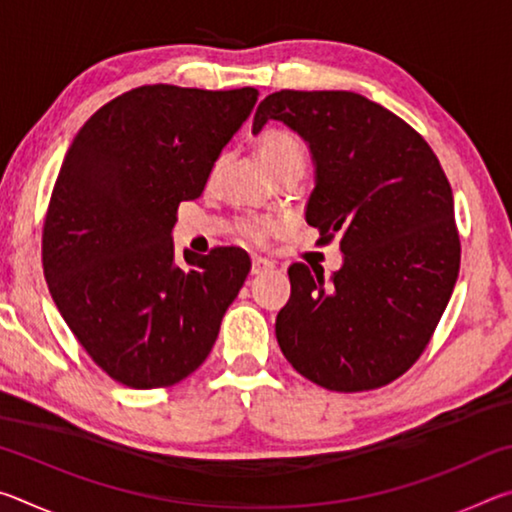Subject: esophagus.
<instances>
[{
	"label": "esophagus",
	"instance_id": "1",
	"mask_svg": "<svg viewBox=\"0 0 512 512\" xmlns=\"http://www.w3.org/2000/svg\"><path fill=\"white\" fill-rule=\"evenodd\" d=\"M273 264L268 262V259H262V257H253V268H250V273L253 275H262L266 271H271Z\"/></svg>",
	"mask_w": 512,
	"mask_h": 512
}]
</instances>
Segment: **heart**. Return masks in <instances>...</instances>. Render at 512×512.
Here are the masks:
<instances>
[{
	"instance_id": "obj_1",
	"label": "heart",
	"mask_w": 512,
	"mask_h": 512,
	"mask_svg": "<svg viewBox=\"0 0 512 512\" xmlns=\"http://www.w3.org/2000/svg\"><path fill=\"white\" fill-rule=\"evenodd\" d=\"M255 155L257 162L262 164V169L271 178L282 176L287 171H302L307 160L305 144L287 128H266L264 133H259L255 140ZM241 230L250 239H262L268 232V225L259 221H246L241 225Z\"/></svg>"
}]
</instances>
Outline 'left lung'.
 <instances>
[{
    "mask_svg": "<svg viewBox=\"0 0 512 512\" xmlns=\"http://www.w3.org/2000/svg\"><path fill=\"white\" fill-rule=\"evenodd\" d=\"M282 121L309 146L314 192L305 210L343 264H291V298L275 320L284 357L339 393L391 384L427 348L452 298L461 241L454 196L429 144L391 110L341 90L273 92L253 133Z\"/></svg>",
    "mask_w": 512,
    "mask_h": 512,
    "instance_id": "obj_1",
    "label": "left lung"
}]
</instances>
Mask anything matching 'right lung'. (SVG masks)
I'll use <instances>...</instances> for the list:
<instances>
[{"mask_svg": "<svg viewBox=\"0 0 512 512\" xmlns=\"http://www.w3.org/2000/svg\"><path fill=\"white\" fill-rule=\"evenodd\" d=\"M255 103V88L142 85L94 112L65 153L42 232L45 280L119 384L146 391L192 375L244 287L246 250H185L183 262L171 230Z\"/></svg>", "mask_w": 512, "mask_h": 512, "instance_id": "right-lung-1", "label": "right lung"}]
</instances>
